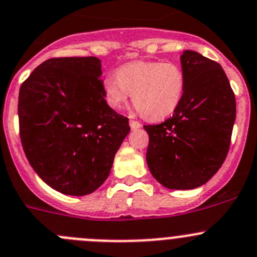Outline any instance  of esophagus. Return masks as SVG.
Wrapping results in <instances>:
<instances>
[{
    "mask_svg": "<svg viewBox=\"0 0 257 257\" xmlns=\"http://www.w3.org/2000/svg\"><path fill=\"white\" fill-rule=\"evenodd\" d=\"M129 125H131V128L133 129V131H136V129H138V128H142V124L139 123V121H136V120L129 121Z\"/></svg>",
    "mask_w": 257,
    "mask_h": 257,
    "instance_id": "esophagus-1",
    "label": "esophagus"
}]
</instances>
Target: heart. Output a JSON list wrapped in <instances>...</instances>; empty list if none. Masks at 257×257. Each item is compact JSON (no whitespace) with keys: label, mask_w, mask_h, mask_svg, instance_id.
I'll return each mask as SVG.
<instances>
[{"label":"heart","mask_w":257,"mask_h":257,"mask_svg":"<svg viewBox=\"0 0 257 257\" xmlns=\"http://www.w3.org/2000/svg\"><path fill=\"white\" fill-rule=\"evenodd\" d=\"M184 89L183 70L173 62H131L104 80L105 98L111 108H120L133 93L137 110L152 120L171 115L178 108Z\"/></svg>","instance_id":"1"}]
</instances>
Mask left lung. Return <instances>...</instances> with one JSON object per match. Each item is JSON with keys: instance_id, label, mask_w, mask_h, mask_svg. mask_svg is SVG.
Returning <instances> with one entry per match:
<instances>
[{"instance_id": "1", "label": "left lung", "mask_w": 257, "mask_h": 257, "mask_svg": "<svg viewBox=\"0 0 257 257\" xmlns=\"http://www.w3.org/2000/svg\"><path fill=\"white\" fill-rule=\"evenodd\" d=\"M183 98L173 115L144 125L147 164L166 188L193 189L210 181L228 153L236 119L235 94L218 62L186 50Z\"/></svg>"}]
</instances>
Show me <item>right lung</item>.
<instances>
[{
	"label": "right lung",
	"mask_w": 257,
	"mask_h": 257,
	"mask_svg": "<svg viewBox=\"0 0 257 257\" xmlns=\"http://www.w3.org/2000/svg\"><path fill=\"white\" fill-rule=\"evenodd\" d=\"M101 74L98 57H54L20 88L25 154L40 178L64 195L98 189L131 132L128 118L106 104Z\"/></svg>",
	"instance_id": "1"
}]
</instances>
